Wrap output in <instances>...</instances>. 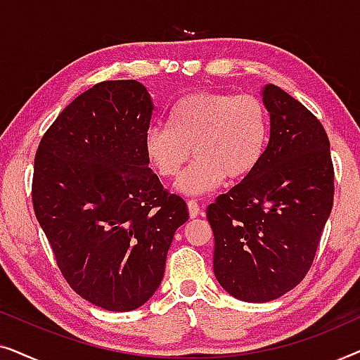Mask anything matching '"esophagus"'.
<instances>
[{
  "mask_svg": "<svg viewBox=\"0 0 360 360\" xmlns=\"http://www.w3.org/2000/svg\"><path fill=\"white\" fill-rule=\"evenodd\" d=\"M186 206H188L190 218H196V216L200 214V205L196 203V200H188V203H186Z\"/></svg>",
  "mask_w": 360,
  "mask_h": 360,
  "instance_id": "esophagus-1",
  "label": "esophagus"
}]
</instances>
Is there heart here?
<instances>
[{
  "instance_id": "1",
  "label": "heart",
  "mask_w": 360,
  "mask_h": 360,
  "mask_svg": "<svg viewBox=\"0 0 360 360\" xmlns=\"http://www.w3.org/2000/svg\"><path fill=\"white\" fill-rule=\"evenodd\" d=\"M269 142V115L257 96L195 91L170 110L169 127L150 126L144 155L162 179H174L184 195H203L228 179L243 180L257 169Z\"/></svg>"
}]
</instances>
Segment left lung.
<instances>
[{"label": "left lung", "mask_w": 360, "mask_h": 360, "mask_svg": "<svg viewBox=\"0 0 360 360\" xmlns=\"http://www.w3.org/2000/svg\"><path fill=\"white\" fill-rule=\"evenodd\" d=\"M270 139L252 174L206 208L216 280L234 298L265 303L302 282L331 214L334 169L321 122L275 85L262 90Z\"/></svg>", "instance_id": "obj_1"}]
</instances>
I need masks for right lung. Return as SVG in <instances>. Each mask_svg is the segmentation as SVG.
I'll list each match as a JSON object with an SVG mask.
<instances>
[{
	"instance_id": "1",
	"label": "right lung",
	"mask_w": 360,
	"mask_h": 360,
	"mask_svg": "<svg viewBox=\"0 0 360 360\" xmlns=\"http://www.w3.org/2000/svg\"><path fill=\"white\" fill-rule=\"evenodd\" d=\"M150 95L136 80L101 82L42 136L32 205L68 285L96 307L131 311L164 278L175 231L188 221L144 155Z\"/></svg>"
}]
</instances>
